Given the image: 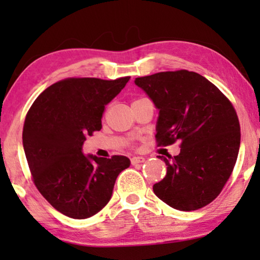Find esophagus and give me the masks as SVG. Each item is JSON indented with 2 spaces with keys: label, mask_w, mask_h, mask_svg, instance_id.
Here are the masks:
<instances>
[{
  "label": "esophagus",
  "mask_w": 260,
  "mask_h": 260,
  "mask_svg": "<svg viewBox=\"0 0 260 260\" xmlns=\"http://www.w3.org/2000/svg\"><path fill=\"white\" fill-rule=\"evenodd\" d=\"M144 161H145L144 157H140V156H135V157L131 158V165L136 166V165H140V163H143Z\"/></svg>",
  "instance_id": "1"
}]
</instances>
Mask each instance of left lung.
Wrapping results in <instances>:
<instances>
[{
    "label": "left lung",
    "mask_w": 260,
    "mask_h": 260,
    "mask_svg": "<svg viewBox=\"0 0 260 260\" xmlns=\"http://www.w3.org/2000/svg\"><path fill=\"white\" fill-rule=\"evenodd\" d=\"M158 110V145L181 142L177 156H157L167 175L152 189L179 211L205 207L230 179L240 147V125L233 105L199 73L181 70L135 79Z\"/></svg>",
    "instance_id": "left-lung-1"
}]
</instances>
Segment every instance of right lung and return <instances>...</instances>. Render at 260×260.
I'll return each instance as SVG.
<instances>
[{"label": "right lung", "instance_id": "1", "mask_svg": "<svg viewBox=\"0 0 260 260\" xmlns=\"http://www.w3.org/2000/svg\"><path fill=\"white\" fill-rule=\"evenodd\" d=\"M129 80L58 81L35 99L27 113L22 143L34 183L63 215L86 219L97 214L111 199L117 176L130 166L125 156L104 158L83 152L86 137L102 129L105 105Z\"/></svg>", "mask_w": 260, "mask_h": 260}]
</instances>
